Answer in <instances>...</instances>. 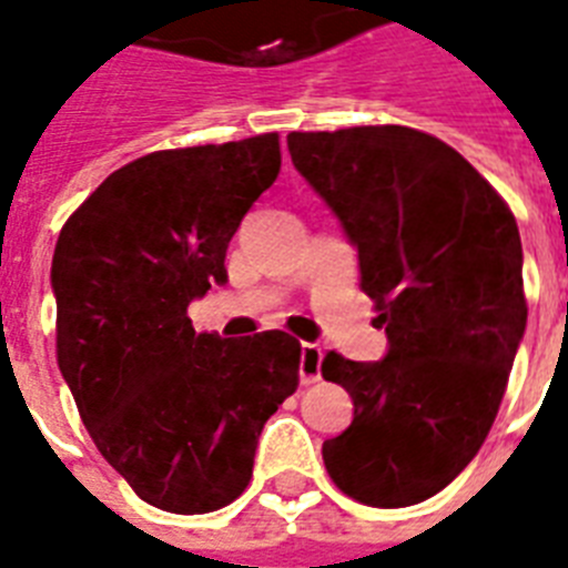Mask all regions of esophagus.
<instances>
[{
  "instance_id": "esophagus-1",
  "label": "esophagus",
  "mask_w": 568,
  "mask_h": 568,
  "mask_svg": "<svg viewBox=\"0 0 568 568\" xmlns=\"http://www.w3.org/2000/svg\"><path fill=\"white\" fill-rule=\"evenodd\" d=\"M322 375V348L305 343L302 346V357H298V378L302 384H316Z\"/></svg>"
}]
</instances>
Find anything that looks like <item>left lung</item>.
<instances>
[{"label":"left lung","mask_w":568,"mask_h":568,"mask_svg":"<svg viewBox=\"0 0 568 568\" xmlns=\"http://www.w3.org/2000/svg\"><path fill=\"white\" fill-rule=\"evenodd\" d=\"M287 146L357 246L389 339L384 361L322 357L355 402L322 460L361 505H419L478 455L505 398L528 322L516 216L460 152L407 125L290 131Z\"/></svg>","instance_id":"obj_1"}]
</instances>
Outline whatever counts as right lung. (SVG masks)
Returning <instances> with one entry per match:
<instances>
[{"label": "right lung", "instance_id": "add662e5", "mask_svg": "<svg viewBox=\"0 0 568 568\" xmlns=\"http://www.w3.org/2000/svg\"><path fill=\"white\" fill-rule=\"evenodd\" d=\"M281 170L278 134L125 163L63 222L54 352L97 448L146 505L211 514L248 487L257 437L298 387L284 331L199 334L240 220Z\"/></svg>", "mask_w": 568, "mask_h": 568}]
</instances>
